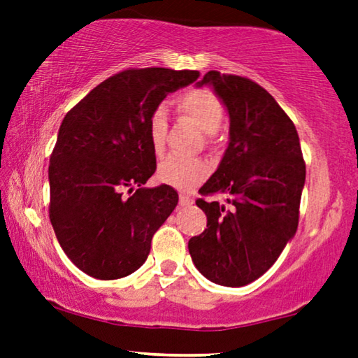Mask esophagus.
<instances>
[{"label": "esophagus", "instance_id": "obj_1", "mask_svg": "<svg viewBox=\"0 0 358 358\" xmlns=\"http://www.w3.org/2000/svg\"><path fill=\"white\" fill-rule=\"evenodd\" d=\"M194 203V200L189 197V195H184V194H180L179 195V205H182V207H189V205H192Z\"/></svg>", "mask_w": 358, "mask_h": 358}]
</instances>
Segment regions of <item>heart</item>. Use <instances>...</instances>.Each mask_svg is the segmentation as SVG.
Instances as JSON below:
<instances>
[{"mask_svg": "<svg viewBox=\"0 0 358 358\" xmlns=\"http://www.w3.org/2000/svg\"><path fill=\"white\" fill-rule=\"evenodd\" d=\"M179 110L192 117L200 130L207 135L218 131L223 122L222 102L210 90H189L176 101ZM148 136L156 155L163 153L168 140V109L164 104L156 106L148 119ZM210 174L207 161L200 158L168 156L158 168V179L166 185L179 190H192L203 182Z\"/></svg>", "mask_w": 358, "mask_h": 358, "instance_id": "b5f03b06", "label": "heart"}]
</instances>
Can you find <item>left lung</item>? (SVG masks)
<instances>
[{
  "label": "left lung",
  "instance_id": "obj_1",
  "mask_svg": "<svg viewBox=\"0 0 358 358\" xmlns=\"http://www.w3.org/2000/svg\"><path fill=\"white\" fill-rule=\"evenodd\" d=\"M229 114V143L199 194H227L229 207L199 199L207 229L189 239L199 272L224 287L248 285L266 273L295 236L306 166L300 138L277 101L249 78L208 71Z\"/></svg>",
  "mask_w": 358,
  "mask_h": 358
}]
</instances>
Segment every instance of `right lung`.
Listing matches in <instances>:
<instances>
[{"instance_id": "1", "label": "right lung", "mask_w": 358, "mask_h": 358, "mask_svg": "<svg viewBox=\"0 0 358 358\" xmlns=\"http://www.w3.org/2000/svg\"><path fill=\"white\" fill-rule=\"evenodd\" d=\"M200 73L129 68L107 78L63 119L48 166L50 222L70 261L114 280L143 266L151 239L178 205L171 185L143 187L156 171L148 119Z\"/></svg>"}]
</instances>
